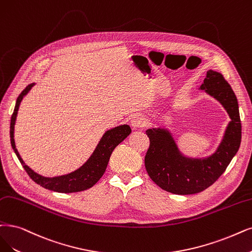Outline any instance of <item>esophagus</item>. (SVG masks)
<instances>
[{"mask_svg":"<svg viewBox=\"0 0 252 252\" xmlns=\"http://www.w3.org/2000/svg\"><path fill=\"white\" fill-rule=\"evenodd\" d=\"M131 125H132V126L134 128H142V127H144L147 125V121H146L144 116L138 114V115H135L132 118Z\"/></svg>","mask_w":252,"mask_h":252,"instance_id":"esophagus-1","label":"esophagus"}]
</instances>
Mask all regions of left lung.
Instances as JSON below:
<instances>
[{
    "instance_id": "1",
    "label": "left lung",
    "mask_w": 252,
    "mask_h": 252,
    "mask_svg": "<svg viewBox=\"0 0 252 252\" xmlns=\"http://www.w3.org/2000/svg\"><path fill=\"white\" fill-rule=\"evenodd\" d=\"M200 89L219 100L231 119L217 152L208 159H187L180 153L168 131L150 128V147L145 155V168L150 178L163 190L173 194L199 193L215 183L227 168L241 144L242 126L238 99L223 74L207 72Z\"/></svg>"
}]
</instances>
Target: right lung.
I'll return each instance as SVG.
<instances>
[{
  "label": "right lung",
  "mask_w": 252,
  "mask_h": 252,
  "mask_svg": "<svg viewBox=\"0 0 252 252\" xmlns=\"http://www.w3.org/2000/svg\"><path fill=\"white\" fill-rule=\"evenodd\" d=\"M33 86H34V83L28 85L22 91L21 94L18 95L13 114L11 116L10 141H11V146L13 148L15 155L17 156L18 160H20L21 164L23 165L24 169L26 170L28 175H29L36 184L40 185L41 187L45 189H49L55 192H60V193H72V192L84 191L91 188L93 185H95L98 182V180L101 178L102 174L105 173L110 156L112 152L114 151V148L120 142H123L129 134H131V131H132L131 127L126 125H124L106 132L105 135L100 139V141L97 144L94 153H93L92 156L89 158V160L78 170L66 175L57 176V178H52V179L44 178V176H41L39 174H37L36 172H34L31 168H29V167L24 163L20 154H18L16 150L14 138H13L15 119H16L18 108H20V104L23 97L30 91V89Z\"/></svg>",
  "instance_id": "right-lung-1"
}]
</instances>
